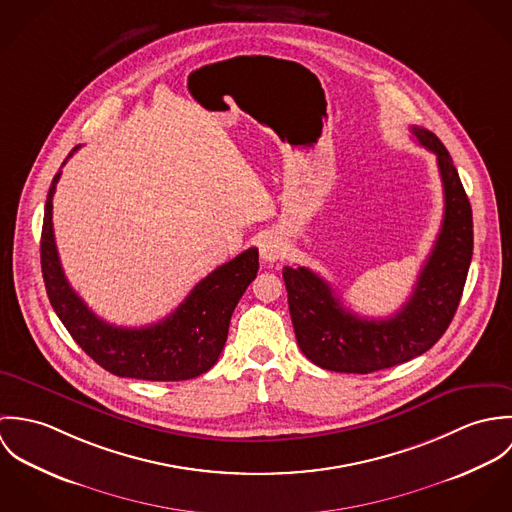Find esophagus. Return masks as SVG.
<instances>
[{
    "mask_svg": "<svg viewBox=\"0 0 512 512\" xmlns=\"http://www.w3.org/2000/svg\"><path fill=\"white\" fill-rule=\"evenodd\" d=\"M286 256V242L278 234H266L260 242V258L266 264H274Z\"/></svg>",
    "mask_w": 512,
    "mask_h": 512,
    "instance_id": "obj_1",
    "label": "esophagus"
}]
</instances>
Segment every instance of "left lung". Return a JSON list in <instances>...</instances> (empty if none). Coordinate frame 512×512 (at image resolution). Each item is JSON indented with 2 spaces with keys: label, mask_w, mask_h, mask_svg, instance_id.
<instances>
[{
  "label": "left lung",
  "mask_w": 512,
  "mask_h": 512,
  "mask_svg": "<svg viewBox=\"0 0 512 512\" xmlns=\"http://www.w3.org/2000/svg\"><path fill=\"white\" fill-rule=\"evenodd\" d=\"M414 138L436 153L443 183V220L410 299L386 319L347 309L331 286L309 268H284L293 331L313 365L368 374L424 355L449 327L461 301L473 256V215L449 151L438 136L412 126Z\"/></svg>",
  "instance_id": "left-lung-1"
}]
</instances>
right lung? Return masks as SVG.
Returning a JSON list of instances; mask_svg holds the SVG:
<instances>
[{"label":"right lung","instance_id":"add662e5","mask_svg":"<svg viewBox=\"0 0 512 512\" xmlns=\"http://www.w3.org/2000/svg\"><path fill=\"white\" fill-rule=\"evenodd\" d=\"M59 179L61 169L45 203L41 270L49 301L78 347L116 376L171 382L207 372L219 361L238 299L256 278L258 248L244 250L211 272L163 321L140 329L116 327L88 309L65 278L53 234V195Z\"/></svg>","mask_w":512,"mask_h":512}]
</instances>
